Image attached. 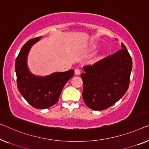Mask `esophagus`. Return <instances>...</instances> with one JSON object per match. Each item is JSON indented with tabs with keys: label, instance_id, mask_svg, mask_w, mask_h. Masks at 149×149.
Segmentation results:
<instances>
[{
	"label": "esophagus",
	"instance_id": "obj_1",
	"mask_svg": "<svg viewBox=\"0 0 149 149\" xmlns=\"http://www.w3.org/2000/svg\"><path fill=\"white\" fill-rule=\"evenodd\" d=\"M80 74H81L80 70H79V69H75V75H79Z\"/></svg>",
	"mask_w": 149,
	"mask_h": 149
}]
</instances>
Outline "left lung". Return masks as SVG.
I'll return each mask as SVG.
<instances>
[{"mask_svg": "<svg viewBox=\"0 0 149 149\" xmlns=\"http://www.w3.org/2000/svg\"><path fill=\"white\" fill-rule=\"evenodd\" d=\"M93 65L84 66L82 97L94 110L107 109L123 97L129 86L132 61L125 45Z\"/></svg>", "mask_w": 149, "mask_h": 149, "instance_id": "8db88e82", "label": "left lung"}]
</instances>
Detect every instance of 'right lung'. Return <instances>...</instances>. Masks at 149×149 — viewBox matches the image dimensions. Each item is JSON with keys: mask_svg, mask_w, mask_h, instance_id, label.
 I'll return each instance as SVG.
<instances>
[{"mask_svg": "<svg viewBox=\"0 0 149 149\" xmlns=\"http://www.w3.org/2000/svg\"><path fill=\"white\" fill-rule=\"evenodd\" d=\"M41 38L29 40L23 46L15 61V72L20 94L33 107L45 109L58 102L64 86L73 77L74 71L54 72L46 76L33 74L28 68V55L32 46Z\"/></svg>", "mask_w": 149, "mask_h": 149, "instance_id": "1", "label": "right lung"}]
</instances>
